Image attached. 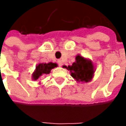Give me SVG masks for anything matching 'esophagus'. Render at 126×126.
<instances>
[{
  "instance_id": "obj_1",
  "label": "esophagus",
  "mask_w": 126,
  "mask_h": 126,
  "mask_svg": "<svg viewBox=\"0 0 126 126\" xmlns=\"http://www.w3.org/2000/svg\"><path fill=\"white\" fill-rule=\"evenodd\" d=\"M57 63H58V64H59L60 66H62V60H58Z\"/></svg>"
}]
</instances>
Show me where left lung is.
I'll list each match as a JSON object with an SVG mask.
<instances>
[{"label":"left lung","mask_w":126,"mask_h":126,"mask_svg":"<svg viewBox=\"0 0 126 126\" xmlns=\"http://www.w3.org/2000/svg\"><path fill=\"white\" fill-rule=\"evenodd\" d=\"M65 68L70 71L71 76L77 82L88 83L91 81L94 76L95 68L93 62L80 55L76 56V61L72 65H64Z\"/></svg>","instance_id":"8db88e82"}]
</instances>
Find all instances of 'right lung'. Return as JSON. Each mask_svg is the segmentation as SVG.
I'll return each instance as SVG.
<instances>
[{"mask_svg":"<svg viewBox=\"0 0 126 126\" xmlns=\"http://www.w3.org/2000/svg\"><path fill=\"white\" fill-rule=\"evenodd\" d=\"M57 63L48 62V63H39L36 66V69L32 74V79L38 80L42 76L47 75L50 73L51 70L57 66Z\"/></svg>","mask_w":126,"mask_h":126,"instance_id":"1","label":"right lung"}]
</instances>
